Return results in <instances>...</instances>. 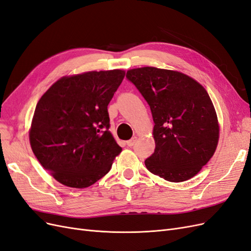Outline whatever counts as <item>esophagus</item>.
<instances>
[{
    "instance_id": "34e87169",
    "label": "esophagus",
    "mask_w": 251,
    "mask_h": 251,
    "mask_svg": "<svg viewBox=\"0 0 251 251\" xmlns=\"http://www.w3.org/2000/svg\"><path fill=\"white\" fill-rule=\"evenodd\" d=\"M136 141H137V137H132L130 140H127V141H126L127 147H133Z\"/></svg>"
}]
</instances>
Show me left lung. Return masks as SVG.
Segmentation results:
<instances>
[{"label": "left lung", "mask_w": 251, "mask_h": 251, "mask_svg": "<svg viewBox=\"0 0 251 251\" xmlns=\"http://www.w3.org/2000/svg\"><path fill=\"white\" fill-rule=\"evenodd\" d=\"M126 77L150 105L155 151L144 163L170 182L195 177L218 147L220 126L205 88L188 75L155 67L130 69Z\"/></svg>", "instance_id": "8db88e82"}]
</instances>
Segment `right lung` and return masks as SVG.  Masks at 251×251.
I'll list each match as a JSON object with an SVG mask.
<instances>
[{"label":"right lung","instance_id":"1","mask_svg":"<svg viewBox=\"0 0 251 251\" xmlns=\"http://www.w3.org/2000/svg\"><path fill=\"white\" fill-rule=\"evenodd\" d=\"M125 75L120 69L68 75L40 98L29 128L30 146L59 183L91 186L121 153L109 131L108 104Z\"/></svg>","mask_w":251,"mask_h":251}]
</instances>
